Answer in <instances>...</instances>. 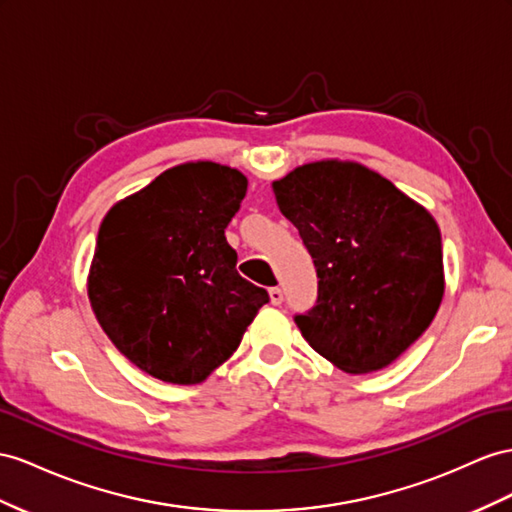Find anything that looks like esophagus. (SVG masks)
Masks as SVG:
<instances>
[{"mask_svg":"<svg viewBox=\"0 0 512 512\" xmlns=\"http://www.w3.org/2000/svg\"><path fill=\"white\" fill-rule=\"evenodd\" d=\"M268 294H270V303H272V305H281V303H283L281 287H270Z\"/></svg>","mask_w":512,"mask_h":512,"instance_id":"1","label":"esophagus"}]
</instances>
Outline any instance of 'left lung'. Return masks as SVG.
I'll list each match as a JSON object with an SVG mask.
<instances>
[{
    "label": "left lung",
    "instance_id": "obj_1",
    "mask_svg": "<svg viewBox=\"0 0 512 512\" xmlns=\"http://www.w3.org/2000/svg\"><path fill=\"white\" fill-rule=\"evenodd\" d=\"M318 270V305L296 316L309 346L348 374L387 368L437 316L441 231L424 205L359 162L320 160L272 181Z\"/></svg>",
    "mask_w": 512,
    "mask_h": 512
}]
</instances>
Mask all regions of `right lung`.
<instances>
[{
    "mask_svg": "<svg viewBox=\"0 0 512 512\" xmlns=\"http://www.w3.org/2000/svg\"><path fill=\"white\" fill-rule=\"evenodd\" d=\"M248 179L238 168L177 164L103 218L88 272L101 329L153 378L196 385L220 368L268 303L242 279L225 229Z\"/></svg>",
    "mask_w": 512,
    "mask_h": 512,
    "instance_id": "right-lung-1",
    "label": "right lung"
}]
</instances>
